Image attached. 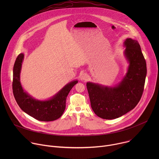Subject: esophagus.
I'll return each mask as SVG.
<instances>
[{"mask_svg": "<svg viewBox=\"0 0 159 159\" xmlns=\"http://www.w3.org/2000/svg\"><path fill=\"white\" fill-rule=\"evenodd\" d=\"M88 75L87 74H85V73H84V74H82V75H81V78H82V79H83V80H87V79H88Z\"/></svg>", "mask_w": 159, "mask_h": 159, "instance_id": "1", "label": "esophagus"}]
</instances>
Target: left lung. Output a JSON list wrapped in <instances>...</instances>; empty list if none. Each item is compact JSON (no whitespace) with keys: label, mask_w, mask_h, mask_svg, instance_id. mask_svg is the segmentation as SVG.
I'll list each match as a JSON object with an SVG mask.
<instances>
[{"label":"left lung","mask_w":159,"mask_h":159,"mask_svg":"<svg viewBox=\"0 0 159 159\" xmlns=\"http://www.w3.org/2000/svg\"><path fill=\"white\" fill-rule=\"evenodd\" d=\"M125 57L129 65L126 75L113 87L87 82L90 105L95 114L105 120L118 118L132 110L144 89L147 65L138 41L126 38Z\"/></svg>","instance_id":"8db88e82"}]
</instances>
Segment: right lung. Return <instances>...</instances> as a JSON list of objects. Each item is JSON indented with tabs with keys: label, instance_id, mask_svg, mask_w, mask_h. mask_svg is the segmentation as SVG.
<instances>
[{
	"label": "right lung",
	"instance_id": "obj_1",
	"mask_svg": "<svg viewBox=\"0 0 159 159\" xmlns=\"http://www.w3.org/2000/svg\"><path fill=\"white\" fill-rule=\"evenodd\" d=\"M24 57L23 53H20L17 56L13 68L12 90L17 104L22 111L37 120L52 121L58 119L65 109L68 94L78 83V80H75L68 83L49 99H36L25 91L20 82V73Z\"/></svg>",
	"mask_w": 159,
	"mask_h": 159
}]
</instances>
